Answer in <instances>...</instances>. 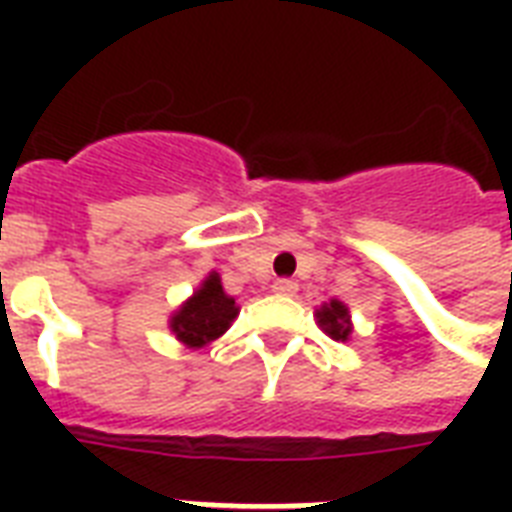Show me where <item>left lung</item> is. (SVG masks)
Wrapping results in <instances>:
<instances>
[{
	"mask_svg": "<svg viewBox=\"0 0 512 512\" xmlns=\"http://www.w3.org/2000/svg\"><path fill=\"white\" fill-rule=\"evenodd\" d=\"M239 316L236 300L223 289L215 271L201 281V287L185 300L170 319V329L188 348H204L223 335Z\"/></svg>",
	"mask_w": 512,
	"mask_h": 512,
	"instance_id": "left-lung-1",
	"label": "left lung"
}]
</instances>
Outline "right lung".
Segmentation results:
<instances>
[{
    "label": "right lung",
    "mask_w": 512,
    "mask_h": 512,
    "mask_svg": "<svg viewBox=\"0 0 512 512\" xmlns=\"http://www.w3.org/2000/svg\"><path fill=\"white\" fill-rule=\"evenodd\" d=\"M316 319H319V327L324 329L329 337H335V340H348L350 316L348 308H345L340 300H332V303L321 305V311L316 313Z\"/></svg>",
    "instance_id": "obj_1"
}]
</instances>
